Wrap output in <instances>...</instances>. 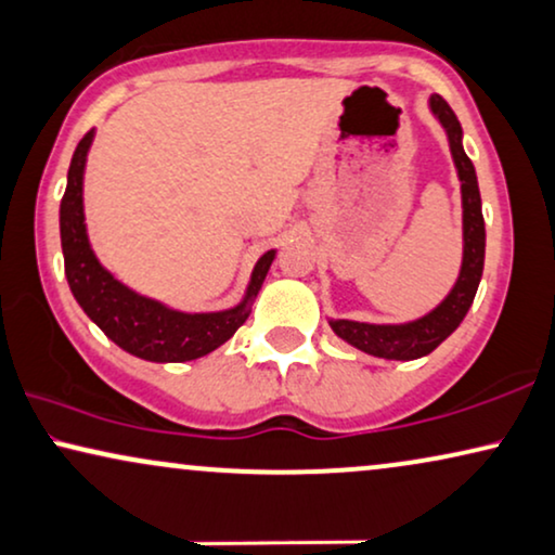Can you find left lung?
<instances>
[{
    "mask_svg": "<svg viewBox=\"0 0 555 555\" xmlns=\"http://www.w3.org/2000/svg\"><path fill=\"white\" fill-rule=\"evenodd\" d=\"M428 109L438 125L443 127L449 150L456 165V176L462 181V268L456 283L446 293L441 304L430 308L418 319L400 323H372L354 319H328V326L339 339L364 354L390 359V362H410L434 351L438 344L449 339L477 295L481 270H485V216H481V196L477 183V170L464 153V132L456 114L438 93H430Z\"/></svg>",
    "mask_w": 555,
    "mask_h": 555,
    "instance_id": "obj_1",
    "label": "left lung"
}]
</instances>
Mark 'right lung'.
Segmentation results:
<instances>
[{"label":"right lung","instance_id":"right-lung-1","mask_svg":"<svg viewBox=\"0 0 555 555\" xmlns=\"http://www.w3.org/2000/svg\"><path fill=\"white\" fill-rule=\"evenodd\" d=\"M93 134L96 132L91 129L70 157L66 193L61 201V247L70 293L83 313L132 357L157 364L206 357L232 339L236 328L249 319L278 249H268L255 262L240 304L221 311H178L163 300L132 291L99 262L86 229L83 172Z\"/></svg>","mask_w":555,"mask_h":555}]
</instances>
